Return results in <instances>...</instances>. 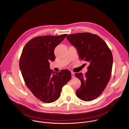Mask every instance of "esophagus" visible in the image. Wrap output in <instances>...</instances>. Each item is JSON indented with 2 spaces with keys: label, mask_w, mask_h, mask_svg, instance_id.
Segmentation results:
<instances>
[{
  "label": "esophagus",
  "mask_w": 129,
  "mask_h": 129,
  "mask_svg": "<svg viewBox=\"0 0 129 129\" xmlns=\"http://www.w3.org/2000/svg\"><path fill=\"white\" fill-rule=\"evenodd\" d=\"M76 77H75V73L74 72H72V78H75Z\"/></svg>",
  "instance_id": "obj_1"
}]
</instances>
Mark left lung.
I'll list each match as a JSON object with an SVG mask.
<instances>
[{
	"label": "left lung",
	"mask_w": 129,
	"mask_h": 129,
	"mask_svg": "<svg viewBox=\"0 0 129 129\" xmlns=\"http://www.w3.org/2000/svg\"><path fill=\"white\" fill-rule=\"evenodd\" d=\"M67 39L76 47L81 59L89 63L85 75L76 73L81 82L77 96L84 101L99 97L108 85L112 74L113 57L105 42L98 36L89 33L70 35Z\"/></svg>",
	"instance_id": "8db88e82"
}]
</instances>
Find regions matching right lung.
<instances>
[{
  "instance_id": "right-lung-1",
  "label": "right lung",
  "mask_w": 129,
  "mask_h": 129,
  "mask_svg": "<svg viewBox=\"0 0 129 129\" xmlns=\"http://www.w3.org/2000/svg\"><path fill=\"white\" fill-rule=\"evenodd\" d=\"M68 36H44L30 40L23 48L19 68L24 81L33 94L43 103H50L59 97L63 86L71 79V72L62 70L55 73L49 69L54 61L55 47ZM55 73L51 75V73Z\"/></svg>"
}]
</instances>
